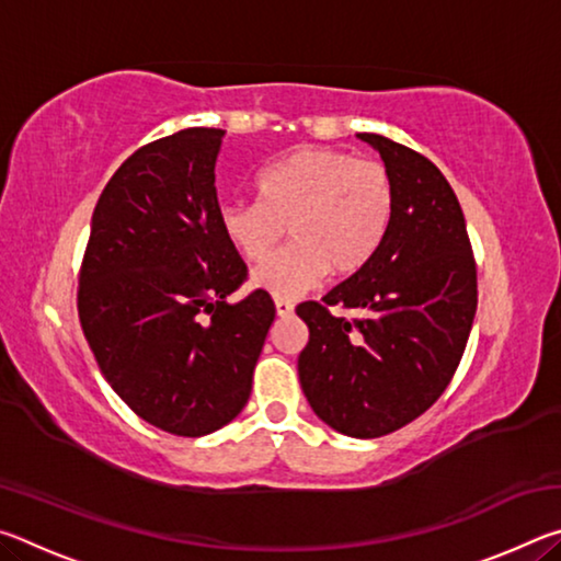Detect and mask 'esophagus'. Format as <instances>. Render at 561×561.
Segmentation results:
<instances>
[{
  "label": "esophagus",
  "mask_w": 561,
  "mask_h": 561,
  "mask_svg": "<svg viewBox=\"0 0 561 561\" xmlns=\"http://www.w3.org/2000/svg\"><path fill=\"white\" fill-rule=\"evenodd\" d=\"M274 309H277V317H291L294 314V304L287 299H274Z\"/></svg>",
  "instance_id": "obj_1"
}]
</instances>
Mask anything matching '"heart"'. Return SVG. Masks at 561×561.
Wrapping results in <instances>:
<instances>
[{
	"label": "heart",
	"instance_id": "heart-1",
	"mask_svg": "<svg viewBox=\"0 0 561 561\" xmlns=\"http://www.w3.org/2000/svg\"><path fill=\"white\" fill-rule=\"evenodd\" d=\"M257 201L225 203L220 230L247 262L266 260L288 227L293 244L252 272V287L291 299L351 277L381 250L396 213L388 168L336 148H299L262 170Z\"/></svg>",
	"mask_w": 561,
	"mask_h": 561
}]
</instances>
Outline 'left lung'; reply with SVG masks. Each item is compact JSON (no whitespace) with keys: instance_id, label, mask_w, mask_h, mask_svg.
I'll return each instance as SVG.
<instances>
[{"instance_id":"obj_1","label":"left lung","mask_w":561,"mask_h":561,"mask_svg":"<svg viewBox=\"0 0 561 561\" xmlns=\"http://www.w3.org/2000/svg\"><path fill=\"white\" fill-rule=\"evenodd\" d=\"M396 185L381 250L324 299L304 301L309 344L299 383L314 413L348 438H381L448 388L478 309V270L458 197L428 158L376 133ZM355 311L348 320L330 307Z\"/></svg>"}]
</instances>
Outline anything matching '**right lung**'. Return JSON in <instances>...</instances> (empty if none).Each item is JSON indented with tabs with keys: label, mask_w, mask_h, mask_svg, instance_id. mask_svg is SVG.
Instances as JSON below:
<instances>
[{
	"label": "right lung",
	"mask_w": 561,
	"mask_h": 561,
	"mask_svg": "<svg viewBox=\"0 0 561 561\" xmlns=\"http://www.w3.org/2000/svg\"><path fill=\"white\" fill-rule=\"evenodd\" d=\"M225 130L185 128L138 148L96 203L79 274V319L99 368L133 413L201 438L240 415L274 321L220 230L215 163Z\"/></svg>",
	"instance_id": "add662e5"
}]
</instances>
